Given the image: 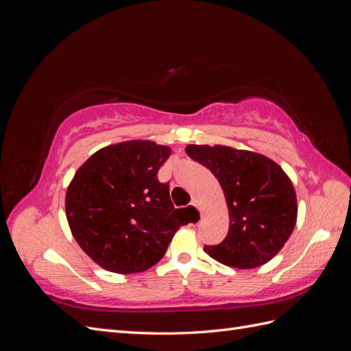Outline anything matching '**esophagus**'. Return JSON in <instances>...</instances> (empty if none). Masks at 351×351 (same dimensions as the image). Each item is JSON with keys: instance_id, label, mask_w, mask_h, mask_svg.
Segmentation results:
<instances>
[{"instance_id": "obj_1", "label": "esophagus", "mask_w": 351, "mask_h": 351, "mask_svg": "<svg viewBox=\"0 0 351 351\" xmlns=\"http://www.w3.org/2000/svg\"><path fill=\"white\" fill-rule=\"evenodd\" d=\"M192 205H193V206L200 212V215H202V208H200V205H199V202H197V199H196V197H193V199H192Z\"/></svg>"}]
</instances>
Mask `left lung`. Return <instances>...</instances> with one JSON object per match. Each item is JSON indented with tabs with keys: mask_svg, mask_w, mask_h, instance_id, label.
<instances>
[{
	"mask_svg": "<svg viewBox=\"0 0 351 351\" xmlns=\"http://www.w3.org/2000/svg\"><path fill=\"white\" fill-rule=\"evenodd\" d=\"M186 152L218 178L230 212L227 237L205 252L240 269L271 261L297 219L295 192L282 168L261 154L222 145H189Z\"/></svg>",
	"mask_w": 351,
	"mask_h": 351,
	"instance_id": "obj_1",
	"label": "left lung"
}]
</instances>
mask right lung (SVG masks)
Wrapping results in <instances>:
<instances>
[{
    "label": "right lung",
    "mask_w": 351,
    "mask_h": 351,
    "mask_svg": "<svg viewBox=\"0 0 351 351\" xmlns=\"http://www.w3.org/2000/svg\"><path fill=\"white\" fill-rule=\"evenodd\" d=\"M171 149L151 141L102 147L74 174L66 195L73 237L88 256L117 274L142 272L165 254L187 221L158 169Z\"/></svg>",
    "instance_id": "add662e5"
}]
</instances>
